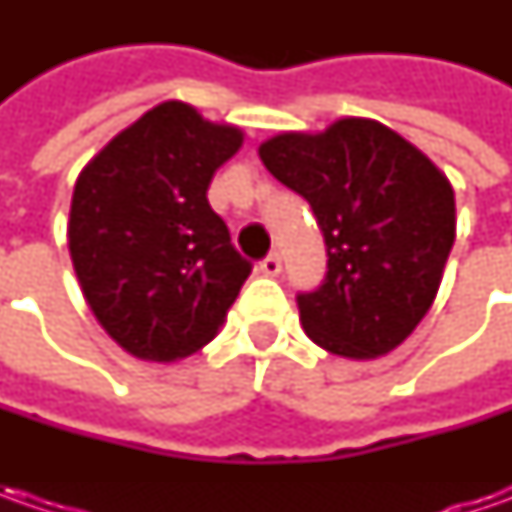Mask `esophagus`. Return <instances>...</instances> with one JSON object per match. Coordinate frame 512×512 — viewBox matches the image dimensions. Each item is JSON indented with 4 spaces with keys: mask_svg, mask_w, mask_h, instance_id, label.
I'll return each mask as SVG.
<instances>
[{
    "mask_svg": "<svg viewBox=\"0 0 512 512\" xmlns=\"http://www.w3.org/2000/svg\"><path fill=\"white\" fill-rule=\"evenodd\" d=\"M259 270H262L265 276H279V273H282V259H279V253L265 256V259L259 262Z\"/></svg>",
    "mask_w": 512,
    "mask_h": 512,
    "instance_id": "34e87169",
    "label": "esophagus"
}]
</instances>
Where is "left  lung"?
Returning <instances> with one entry per match:
<instances>
[{
    "instance_id": "left-lung-1",
    "label": "left lung",
    "mask_w": 512,
    "mask_h": 512,
    "mask_svg": "<svg viewBox=\"0 0 512 512\" xmlns=\"http://www.w3.org/2000/svg\"><path fill=\"white\" fill-rule=\"evenodd\" d=\"M259 156L282 185L305 196L325 236V279L296 296L305 333L347 359L390 353L442 285L456 239L447 176L370 119H339L319 136L282 133Z\"/></svg>"
}]
</instances>
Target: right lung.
<instances>
[{
  "instance_id": "1",
  "label": "right lung",
  "mask_w": 512,
  "mask_h": 512,
  "mask_svg": "<svg viewBox=\"0 0 512 512\" xmlns=\"http://www.w3.org/2000/svg\"><path fill=\"white\" fill-rule=\"evenodd\" d=\"M242 130L182 102L148 110L79 173L68 247L93 316L128 353L173 362L205 347L250 276L207 202Z\"/></svg>"
}]
</instances>
